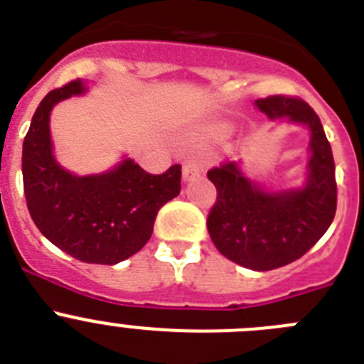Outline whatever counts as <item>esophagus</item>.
<instances>
[{"label": "esophagus", "mask_w": 364, "mask_h": 364, "mask_svg": "<svg viewBox=\"0 0 364 364\" xmlns=\"http://www.w3.org/2000/svg\"><path fill=\"white\" fill-rule=\"evenodd\" d=\"M205 168V161L199 158H190L186 159L185 165H183V178L185 179H192L196 176H199Z\"/></svg>", "instance_id": "obj_1"}]
</instances>
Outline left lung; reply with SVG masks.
Wrapping results in <instances>:
<instances>
[{"mask_svg":"<svg viewBox=\"0 0 364 364\" xmlns=\"http://www.w3.org/2000/svg\"><path fill=\"white\" fill-rule=\"evenodd\" d=\"M269 118H289L311 129L307 185L266 192L244 178L237 161L208 171L217 199L206 219L217 250L247 269L271 271L304 257L323 237L336 215L338 185L332 149L311 105L298 97L273 95L257 100Z\"/></svg>","mask_w":364,"mask_h":364,"instance_id":"left-lung-1","label":"left lung"}]
</instances>
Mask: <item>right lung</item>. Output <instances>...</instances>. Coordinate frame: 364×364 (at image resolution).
Wrapping results in <instances>:
<instances>
[{
	"mask_svg": "<svg viewBox=\"0 0 364 364\" xmlns=\"http://www.w3.org/2000/svg\"><path fill=\"white\" fill-rule=\"evenodd\" d=\"M84 91L71 80L41 100L23 144V186L32 220L64 253L87 264L113 266L151 239L159 208L181 190V165L149 174L131 159L107 174H70L55 161L50 111Z\"/></svg>",
	"mask_w": 364,
	"mask_h": 364,
	"instance_id": "obj_1",
	"label": "right lung"
}]
</instances>
